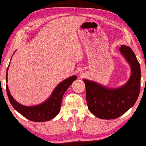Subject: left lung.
<instances>
[{
  "instance_id": "obj_1",
  "label": "left lung",
  "mask_w": 146,
  "mask_h": 146,
  "mask_svg": "<svg viewBox=\"0 0 146 146\" xmlns=\"http://www.w3.org/2000/svg\"><path fill=\"white\" fill-rule=\"evenodd\" d=\"M119 50L131 68V76L120 87L108 88L94 81L84 79L88 108L97 117L117 118L130 109L139 96L141 70L135 54L127 46L121 45Z\"/></svg>"
}]
</instances>
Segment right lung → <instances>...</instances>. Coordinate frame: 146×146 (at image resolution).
<instances>
[{
  "label": "right lung",
  "mask_w": 146,
  "mask_h": 146,
  "mask_svg": "<svg viewBox=\"0 0 146 146\" xmlns=\"http://www.w3.org/2000/svg\"><path fill=\"white\" fill-rule=\"evenodd\" d=\"M10 64H11V62L7 70V76H6L7 82H8V70H9ZM76 79L77 76L76 75L72 76L65 79L64 80L61 82L59 84L57 85V86L55 88L52 93L46 100L43 103H41L40 104L31 106H24L16 101L10 93L7 84L6 87H7V92L9 101L14 108L29 120L41 122V121H49L56 116L60 110L64 94L67 90L68 88H69L73 82Z\"/></svg>",
  "instance_id": "1"
}]
</instances>
